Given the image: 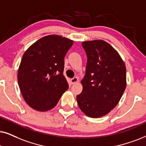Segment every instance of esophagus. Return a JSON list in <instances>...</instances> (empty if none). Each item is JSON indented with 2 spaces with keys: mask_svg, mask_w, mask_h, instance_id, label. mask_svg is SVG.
<instances>
[{
  "mask_svg": "<svg viewBox=\"0 0 146 146\" xmlns=\"http://www.w3.org/2000/svg\"><path fill=\"white\" fill-rule=\"evenodd\" d=\"M77 82H78V78H77V77H73V78L71 79V82L72 84H74Z\"/></svg>",
  "mask_w": 146,
  "mask_h": 146,
  "instance_id": "obj_1",
  "label": "esophagus"
}]
</instances>
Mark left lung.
<instances>
[{"instance_id":"8db88e82","label":"left lung","mask_w":146,"mask_h":146,"mask_svg":"<svg viewBox=\"0 0 146 146\" xmlns=\"http://www.w3.org/2000/svg\"><path fill=\"white\" fill-rule=\"evenodd\" d=\"M87 60L78 106L87 116L106 115L119 103L126 88V67L119 53L103 40L82 42Z\"/></svg>"}]
</instances>
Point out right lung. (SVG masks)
<instances>
[{
  "label": "right lung",
  "mask_w": 146,
  "mask_h": 146,
  "mask_svg": "<svg viewBox=\"0 0 146 146\" xmlns=\"http://www.w3.org/2000/svg\"><path fill=\"white\" fill-rule=\"evenodd\" d=\"M73 44L67 38L50 35L40 38L25 52L17 80L24 100L32 108L52 109L68 90L64 58Z\"/></svg>",
  "instance_id": "obj_1"
}]
</instances>
